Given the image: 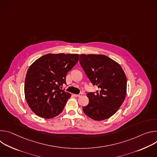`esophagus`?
Here are the masks:
<instances>
[{
	"label": "esophagus",
	"mask_w": 157,
	"mask_h": 157,
	"mask_svg": "<svg viewBox=\"0 0 157 157\" xmlns=\"http://www.w3.org/2000/svg\"><path fill=\"white\" fill-rule=\"evenodd\" d=\"M74 96H75V97H80V96H82V94H74Z\"/></svg>",
	"instance_id": "esophagus-1"
}]
</instances>
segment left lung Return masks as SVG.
<instances>
[{
  "label": "left lung",
  "instance_id": "left-lung-1",
  "mask_svg": "<svg viewBox=\"0 0 157 157\" xmlns=\"http://www.w3.org/2000/svg\"><path fill=\"white\" fill-rule=\"evenodd\" d=\"M79 63L93 85L99 90L87 94L89 104L82 107L94 121L113 116L122 104L127 91V78L117 62L103 55H80Z\"/></svg>",
  "mask_w": 157,
  "mask_h": 157
}]
</instances>
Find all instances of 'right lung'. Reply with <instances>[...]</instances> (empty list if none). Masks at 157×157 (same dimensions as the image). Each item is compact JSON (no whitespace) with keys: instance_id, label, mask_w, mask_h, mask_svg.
Segmentation results:
<instances>
[{"instance_id":"right-lung-1","label":"right lung","mask_w":157,"mask_h":157,"mask_svg":"<svg viewBox=\"0 0 157 157\" xmlns=\"http://www.w3.org/2000/svg\"><path fill=\"white\" fill-rule=\"evenodd\" d=\"M78 59V54H47L29 67L24 91L26 101L35 114L51 119L63 111L71 94L60 88L66 84V75Z\"/></svg>"}]
</instances>
